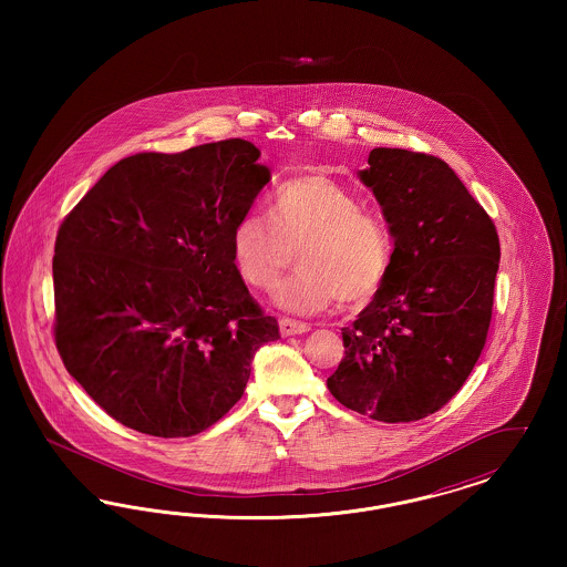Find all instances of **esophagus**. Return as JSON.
<instances>
[{
    "label": "esophagus",
    "instance_id": "obj_1",
    "mask_svg": "<svg viewBox=\"0 0 567 567\" xmlns=\"http://www.w3.org/2000/svg\"><path fill=\"white\" fill-rule=\"evenodd\" d=\"M278 327H280V333L287 338V336H297V333H306V331H310V324L301 323V321H296V319H287V317H282L280 321H278Z\"/></svg>",
    "mask_w": 567,
    "mask_h": 567
}]
</instances>
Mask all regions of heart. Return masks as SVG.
Returning a JSON list of instances; mask_svg holds the SVG:
<instances>
[{
  "label": "heart",
  "mask_w": 567,
  "mask_h": 567,
  "mask_svg": "<svg viewBox=\"0 0 567 567\" xmlns=\"http://www.w3.org/2000/svg\"><path fill=\"white\" fill-rule=\"evenodd\" d=\"M268 216L246 213L231 229V257L252 289L270 291L293 261L299 274L278 287L276 301L297 315L336 306L357 308L377 296L391 268L386 223L329 176L308 174L280 183Z\"/></svg>",
  "instance_id": "1"
}]
</instances>
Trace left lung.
I'll use <instances>...</instances> for the list:
<instances>
[{
    "mask_svg": "<svg viewBox=\"0 0 567 567\" xmlns=\"http://www.w3.org/2000/svg\"><path fill=\"white\" fill-rule=\"evenodd\" d=\"M359 172L393 236L374 299L342 329L331 395L382 423H410L457 395L485 349L499 238L485 208L433 155L374 148Z\"/></svg>",
    "mask_w": 567,
    "mask_h": 567,
    "instance_id": "left-lung-1",
    "label": "left lung"
}]
</instances>
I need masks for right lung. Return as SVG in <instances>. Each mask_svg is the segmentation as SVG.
<instances>
[{"label": "right lung", "mask_w": 567, "mask_h": 567, "mask_svg": "<svg viewBox=\"0 0 567 567\" xmlns=\"http://www.w3.org/2000/svg\"><path fill=\"white\" fill-rule=\"evenodd\" d=\"M240 137L137 153L95 183L54 240V344L121 425L189 437L243 398L278 323L248 293L231 229L270 169Z\"/></svg>", "instance_id": "right-lung-1"}]
</instances>
